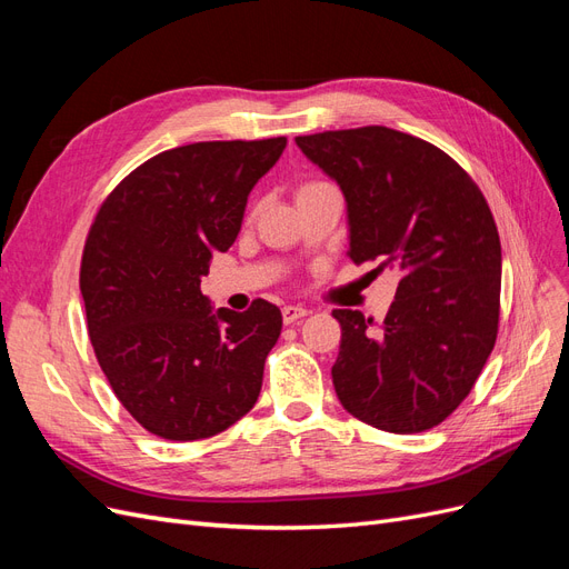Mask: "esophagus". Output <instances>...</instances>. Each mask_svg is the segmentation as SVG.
<instances>
[{
	"mask_svg": "<svg viewBox=\"0 0 569 569\" xmlns=\"http://www.w3.org/2000/svg\"><path fill=\"white\" fill-rule=\"evenodd\" d=\"M308 316V311L303 306H284L282 308V320H284V325H291V322H297V320H301V318H306Z\"/></svg>",
	"mask_w": 569,
	"mask_h": 569,
	"instance_id": "34e87169",
	"label": "esophagus"
}]
</instances>
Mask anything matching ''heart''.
Here are the masks:
<instances>
[{
	"label": "heart",
	"mask_w": 569,
	"mask_h": 569,
	"mask_svg": "<svg viewBox=\"0 0 569 569\" xmlns=\"http://www.w3.org/2000/svg\"><path fill=\"white\" fill-rule=\"evenodd\" d=\"M320 184H327V182H320V180H308V182H303V184L297 189V197L306 194L308 189H316V187H320Z\"/></svg>",
	"instance_id": "1"
}]
</instances>
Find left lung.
<instances>
[{
    "mask_svg": "<svg viewBox=\"0 0 569 569\" xmlns=\"http://www.w3.org/2000/svg\"><path fill=\"white\" fill-rule=\"evenodd\" d=\"M297 144L347 197L351 261L401 278L377 332L360 311H332L339 401L385 432L432 429L472 391L496 343L501 239L489 203L449 153L385 126Z\"/></svg>",
    "mask_w": 569,
    "mask_h": 569,
    "instance_id": "left-lung-1",
    "label": "left lung"
}]
</instances>
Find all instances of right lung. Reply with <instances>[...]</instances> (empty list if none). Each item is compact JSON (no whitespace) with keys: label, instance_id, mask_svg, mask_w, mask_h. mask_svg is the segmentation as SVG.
Listing matches in <instances>:
<instances>
[{"label":"right lung","instance_id":"add662e5","mask_svg":"<svg viewBox=\"0 0 569 569\" xmlns=\"http://www.w3.org/2000/svg\"><path fill=\"white\" fill-rule=\"evenodd\" d=\"M284 147L270 137L161 151L92 220L80 261L92 349L116 399L161 439L226 432L261 393L280 308L256 299L244 313H211L201 278L234 244L251 187Z\"/></svg>","mask_w":569,"mask_h":569}]
</instances>
